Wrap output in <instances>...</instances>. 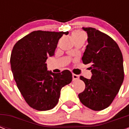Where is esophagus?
I'll return each mask as SVG.
<instances>
[{
	"mask_svg": "<svg viewBox=\"0 0 129 129\" xmlns=\"http://www.w3.org/2000/svg\"><path fill=\"white\" fill-rule=\"evenodd\" d=\"M72 78H73V80H77L79 79V76L76 74H73L72 75Z\"/></svg>",
	"mask_w": 129,
	"mask_h": 129,
	"instance_id": "esophagus-1",
	"label": "esophagus"
}]
</instances>
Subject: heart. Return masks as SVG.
<instances>
[{
  "label": "heart",
  "mask_w": 129,
  "mask_h": 129,
  "mask_svg": "<svg viewBox=\"0 0 129 129\" xmlns=\"http://www.w3.org/2000/svg\"><path fill=\"white\" fill-rule=\"evenodd\" d=\"M73 37L75 39V41L81 37H85L84 33L81 31H76L73 33Z\"/></svg>",
  "instance_id": "1"
}]
</instances>
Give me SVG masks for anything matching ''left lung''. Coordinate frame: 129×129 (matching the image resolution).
I'll return each mask as SVG.
<instances>
[{
  "instance_id": "obj_1",
  "label": "left lung",
  "mask_w": 129,
  "mask_h": 129,
  "mask_svg": "<svg viewBox=\"0 0 129 129\" xmlns=\"http://www.w3.org/2000/svg\"><path fill=\"white\" fill-rule=\"evenodd\" d=\"M88 35V43L82 59L91 63V79L80 78L86 88L78 94L80 102L93 110L110 106L124 80L123 58L119 47L113 39L92 27H82Z\"/></svg>"
}]
</instances>
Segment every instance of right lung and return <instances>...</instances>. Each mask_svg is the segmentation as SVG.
<instances>
[{
	"label": "right lung",
	"instance_id": "obj_1",
	"mask_svg": "<svg viewBox=\"0 0 129 129\" xmlns=\"http://www.w3.org/2000/svg\"><path fill=\"white\" fill-rule=\"evenodd\" d=\"M66 32L35 31L15 45L11 67L17 86L26 102L37 110H51L59 101L61 88L72 80L69 70L47 71L46 60L53 56L59 39Z\"/></svg>",
	"mask_w": 129,
	"mask_h": 129
}]
</instances>
